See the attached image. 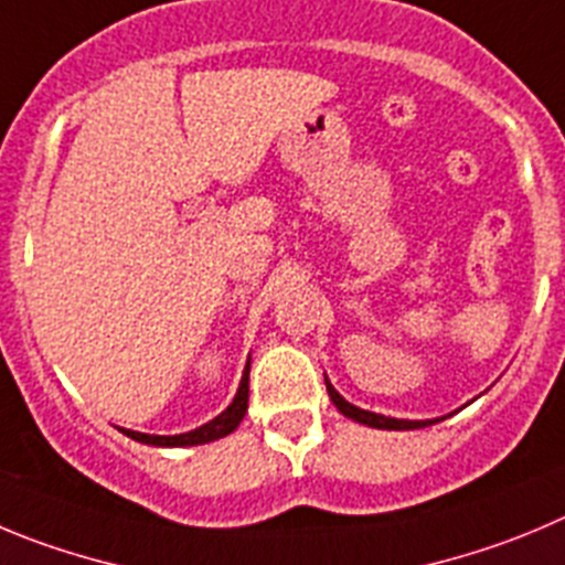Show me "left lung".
<instances>
[{
	"label": "left lung",
	"mask_w": 565,
	"mask_h": 565,
	"mask_svg": "<svg viewBox=\"0 0 565 565\" xmlns=\"http://www.w3.org/2000/svg\"><path fill=\"white\" fill-rule=\"evenodd\" d=\"M326 390H329L331 402H334V407L340 409L345 418L356 420V424H365V426H373V429H424V426L435 424V420H402V418H387V415H379V413H367V409H360L354 407L351 402H345L340 393H337L334 387H331V382L326 379Z\"/></svg>",
	"instance_id": "8db88e82"
}]
</instances>
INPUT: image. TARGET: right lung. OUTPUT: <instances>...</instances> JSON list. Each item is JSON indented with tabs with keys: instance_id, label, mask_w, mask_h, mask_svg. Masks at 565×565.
I'll list each match as a JSON object with an SVG mask.
<instances>
[{
	"instance_id": "right-lung-1",
	"label": "right lung",
	"mask_w": 565,
	"mask_h": 565,
	"mask_svg": "<svg viewBox=\"0 0 565 565\" xmlns=\"http://www.w3.org/2000/svg\"><path fill=\"white\" fill-rule=\"evenodd\" d=\"M247 382H250V360H247L245 373H242L239 390H236L234 402L228 404V409H225V413H220L214 420H209V424L198 426V429H192V431H183V435H145V431H134V429H119V431H122V435H128L130 440L147 443V446H163V449H175V446H200V443L220 440V437L231 435V431L242 424V418H245Z\"/></svg>"
}]
</instances>
